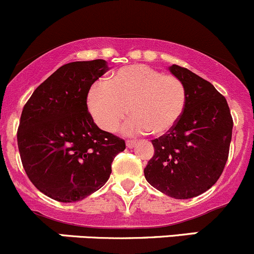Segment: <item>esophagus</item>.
<instances>
[{"label": "esophagus", "mask_w": 254, "mask_h": 254, "mask_svg": "<svg viewBox=\"0 0 254 254\" xmlns=\"http://www.w3.org/2000/svg\"><path fill=\"white\" fill-rule=\"evenodd\" d=\"M126 145L128 148H133V146L135 145V140H132V139H128L126 142Z\"/></svg>", "instance_id": "1"}]
</instances>
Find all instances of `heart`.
I'll return each mask as SVG.
<instances>
[{
  "instance_id": "1",
  "label": "heart",
  "mask_w": 254,
  "mask_h": 254,
  "mask_svg": "<svg viewBox=\"0 0 254 254\" xmlns=\"http://www.w3.org/2000/svg\"><path fill=\"white\" fill-rule=\"evenodd\" d=\"M187 99V88L179 77L146 64H130L116 70L108 83L94 82L87 108L105 132H115L129 112L132 119L125 126L128 134L161 135L179 124Z\"/></svg>"
}]
</instances>
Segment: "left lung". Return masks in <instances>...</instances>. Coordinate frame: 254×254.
<instances>
[{"mask_svg":"<svg viewBox=\"0 0 254 254\" xmlns=\"http://www.w3.org/2000/svg\"><path fill=\"white\" fill-rule=\"evenodd\" d=\"M170 72L185 83L187 105L176 126L151 140L154 155L144 176L164 194L188 199L208 190L223 174L234 121L226 99L211 83L177 64Z\"/></svg>","mask_w":254,"mask_h":254,"instance_id":"obj_1","label":"left lung"}]
</instances>
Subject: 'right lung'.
<instances>
[{
  "instance_id": "1",
  "label": "right lung",
  "mask_w": 254,
  "mask_h": 254,
  "mask_svg": "<svg viewBox=\"0 0 254 254\" xmlns=\"http://www.w3.org/2000/svg\"><path fill=\"white\" fill-rule=\"evenodd\" d=\"M108 69L104 60L64 64L23 108L17 132L23 167L52 199L77 202L100 190L126 149L124 139L94 124L87 108L89 88Z\"/></svg>"
}]
</instances>
